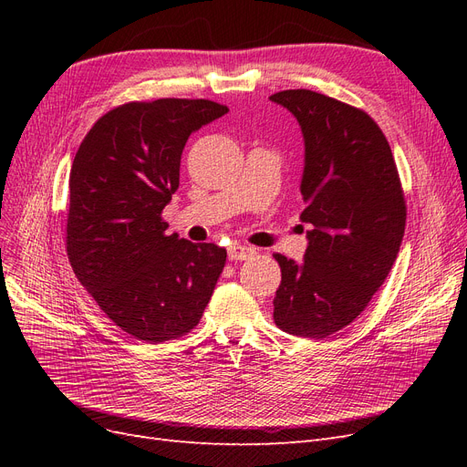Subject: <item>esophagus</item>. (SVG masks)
<instances>
[{
    "mask_svg": "<svg viewBox=\"0 0 467 467\" xmlns=\"http://www.w3.org/2000/svg\"><path fill=\"white\" fill-rule=\"evenodd\" d=\"M257 255V249L251 247V245H242V244H234L228 249V259L230 261H245Z\"/></svg>",
    "mask_w": 467,
    "mask_h": 467,
    "instance_id": "esophagus-1",
    "label": "esophagus"
}]
</instances>
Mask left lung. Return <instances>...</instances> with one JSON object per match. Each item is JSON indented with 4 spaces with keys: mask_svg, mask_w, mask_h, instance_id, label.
Returning a JSON list of instances; mask_svg holds the SVG:
<instances>
[{
    "mask_svg": "<svg viewBox=\"0 0 467 467\" xmlns=\"http://www.w3.org/2000/svg\"><path fill=\"white\" fill-rule=\"evenodd\" d=\"M271 101L290 110L304 136V263L275 253L282 280L275 323L325 338L355 321L384 285L405 232V199L391 148L364 110L309 89Z\"/></svg>",
    "mask_w": 467,
    "mask_h": 467,
    "instance_id": "8db88e82",
    "label": "left lung"
}]
</instances>
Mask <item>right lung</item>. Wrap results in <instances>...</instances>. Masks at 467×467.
<instances>
[{"instance_id":"obj_1","label":"right lung","mask_w":467,"mask_h":467,"mask_svg":"<svg viewBox=\"0 0 467 467\" xmlns=\"http://www.w3.org/2000/svg\"><path fill=\"white\" fill-rule=\"evenodd\" d=\"M225 112L206 99L126 103L93 124L74 158L69 265L107 317L138 341L187 335L222 275L225 249L167 235L161 212L179 189L189 136Z\"/></svg>"}]
</instances>
